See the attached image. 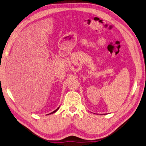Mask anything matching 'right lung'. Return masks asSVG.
Listing matches in <instances>:
<instances>
[{
	"instance_id": "1",
	"label": "right lung",
	"mask_w": 146,
	"mask_h": 146,
	"mask_svg": "<svg viewBox=\"0 0 146 146\" xmlns=\"http://www.w3.org/2000/svg\"><path fill=\"white\" fill-rule=\"evenodd\" d=\"M59 108H58V109H56V110H55V111H53V112H52V113H50V114H52V113H55V112H56V111H58V109H59Z\"/></svg>"
}]
</instances>
